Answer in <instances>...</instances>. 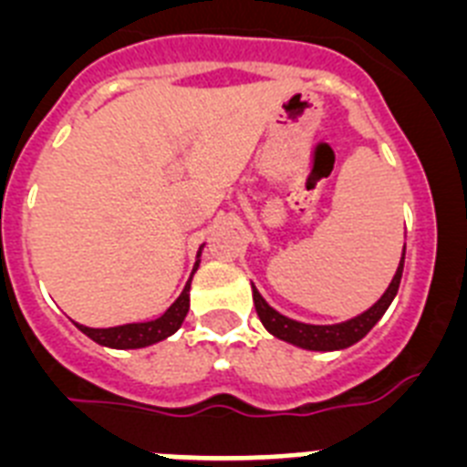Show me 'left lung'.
Returning <instances> with one entry per match:
<instances>
[{"mask_svg": "<svg viewBox=\"0 0 467 467\" xmlns=\"http://www.w3.org/2000/svg\"><path fill=\"white\" fill-rule=\"evenodd\" d=\"M402 269H404V250L402 259H400V266L395 271L393 280L388 285V290L383 292L381 299L374 304L372 308H367L365 313H360L353 320H346V323L339 325H306V323H296V320H290V317L280 316L278 311L264 301V296L259 295L257 287H253V299L254 308H257V316L262 320V325L269 329L274 337L283 341H290V344L301 346V348L308 350H339L346 348V346H353L356 341H360L374 325L379 323V317L386 313V308L390 306V301L395 299L400 287V280H402Z\"/></svg>", "mask_w": 467, "mask_h": 467, "instance_id": "obj_1", "label": "left lung"}]
</instances>
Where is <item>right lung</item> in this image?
Segmentation results:
<instances>
[{
	"mask_svg": "<svg viewBox=\"0 0 467 467\" xmlns=\"http://www.w3.org/2000/svg\"><path fill=\"white\" fill-rule=\"evenodd\" d=\"M198 266V262H196ZM189 311V283L182 290L180 299L168 308L166 313L150 323H130V325H119V327H107V329H93L84 327V325H77L86 337H90L93 341L102 346H109V348H142V346L156 344V341L166 339L172 332L180 329L184 316Z\"/></svg>",
	"mask_w": 467,
	"mask_h": 467,
	"instance_id": "right-lung-1",
	"label": "right lung"
}]
</instances>
